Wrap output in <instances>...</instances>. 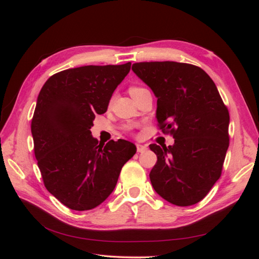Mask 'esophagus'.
Listing matches in <instances>:
<instances>
[{"label":"esophagus","mask_w":259,"mask_h":259,"mask_svg":"<svg viewBox=\"0 0 259 259\" xmlns=\"http://www.w3.org/2000/svg\"><path fill=\"white\" fill-rule=\"evenodd\" d=\"M137 147V152H145L147 150V147L144 146V145H140V144H137L136 145Z\"/></svg>","instance_id":"esophagus-1"}]
</instances>
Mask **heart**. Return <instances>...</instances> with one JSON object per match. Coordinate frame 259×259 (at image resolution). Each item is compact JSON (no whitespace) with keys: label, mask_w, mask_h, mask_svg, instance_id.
<instances>
[{"label":"heart","mask_w":259,"mask_h":259,"mask_svg":"<svg viewBox=\"0 0 259 259\" xmlns=\"http://www.w3.org/2000/svg\"><path fill=\"white\" fill-rule=\"evenodd\" d=\"M143 90H145V89H144V88H140V86H132V88H130L128 92H130V94H131V96H134L135 94H137V93H139V92H142Z\"/></svg>","instance_id":"b5f03b06"}]
</instances>
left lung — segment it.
Instances as JSON below:
<instances>
[{
    "label": "left lung",
    "mask_w": 259,
    "mask_h": 259,
    "mask_svg": "<svg viewBox=\"0 0 259 259\" xmlns=\"http://www.w3.org/2000/svg\"><path fill=\"white\" fill-rule=\"evenodd\" d=\"M132 70L158 98L160 130L175 139L173 146H149L158 156L149 174L153 189L171 204L193 205L222 175L229 147L228 109L200 67L150 61L136 62Z\"/></svg>",
    "instance_id": "1"
}]
</instances>
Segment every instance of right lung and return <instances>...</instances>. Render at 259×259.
Wrapping results in <instances>:
<instances>
[{
	"label": "right lung",
	"mask_w": 259,
	"mask_h": 259,
	"mask_svg": "<svg viewBox=\"0 0 259 259\" xmlns=\"http://www.w3.org/2000/svg\"><path fill=\"white\" fill-rule=\"evenodd\" d=\"M131 65L67 69L52 75L38 94L31 122L35 159L46 189L69 208L101 204L136 153L127 140L100 144L91 132Z\"/></svg>",
	"instance_id": "obj_1"
}]
</instances>
